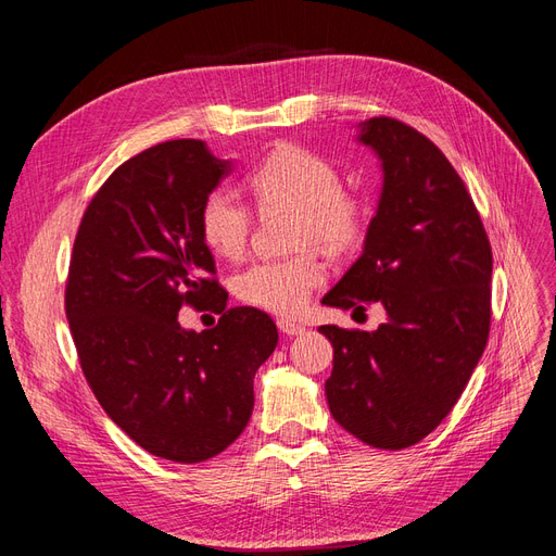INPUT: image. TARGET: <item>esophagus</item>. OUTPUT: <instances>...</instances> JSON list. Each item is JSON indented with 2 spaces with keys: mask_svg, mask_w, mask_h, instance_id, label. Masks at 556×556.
<instances>
[{
  "mask_svg": "<svg viewBox=\"0 0 556 556\" xmlns=\"http://www.w3.org/2000/svg\"><path fill=\"white\" fill-rule=\"evenodd\" d=\"M276 325H278V329H280L282 333H288V336H296V333L304 331V327H301L299 323H294V319H288V317H280Z\"/></svg>",
  "mask_w": 556,
  "mask_h": 556,
  "instance_id": "34e87169",
  "label": "esophagus"
}]
</instances>
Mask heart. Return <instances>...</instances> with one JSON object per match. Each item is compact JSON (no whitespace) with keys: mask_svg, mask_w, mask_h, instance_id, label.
I'll list each match as a JSON object with an SVG mask.
<instances>
[{"mask_svg":"<svg viewBox=\"0 0 556 556\" xmlns=\"http://www.w3.org/2000/svg\"><path fill=\"white\" fill-rule=\"evenodd\" d=\"M260 211H294L292 245L348 252L364 239V201L343 188L339 166L299 143H282L248 174ZM199 237L220 260H239L252 217L231 192L211 190L199 206ZM325 282V264L313 250L285 260H264L233 278V292L248 306L294 315Z\"/></svg>","mask_w":556,"mask_h":556,"instance_id":"heart-1","label":"heart"}]
</instances>
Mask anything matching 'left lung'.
Returning a JSON list of instances; mask_svg holds the SVG:
<instances>
[{"label": "left lung", "mask_w": 556, "mask_h": 556, "mask_svg": "<svg viewBox=\"0 0 556 556\" xmlns=\"http://www.w3.org/2000/svg\"><path fill=\"white\" fill-rule=\"evenodd\" d=\"M382 162V192L362 257L323 304H382L376 331L319 327L333 345L325 382L336 422L380 450L439 427L478 366L492 319V245L454 166L394 117L359 125Z\"/></svg>", "instance_id": "left-lung-1"}]
</instances>
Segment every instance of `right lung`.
<instances>
[{"label":"right lung","instance_id":"obj_1","mask_svg":"<svg viewBox=\"0 0 556 556\" xmlns=\"http://www.w3.org/2000/svg\"><path fill=\"white\" fill-rule=\"evenodd\" d=\"M229 172L197 139L127 160L83 213L66 278L64 311L97 401L134 443L178 464L239 439L252 378L278 343L266 313L227 308L199 237L201 201ZM204 303L222 313L218 325L182 330L177 311Z\"/></svg>","mask_w":556,"mask_h":556}]
</instances>
